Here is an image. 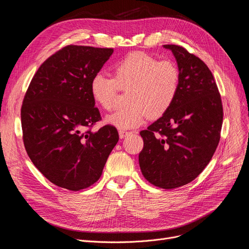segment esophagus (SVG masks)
<instances>
[{
  "label": "esophagus",
  "instance_id": "obj_1",
  "mask_svg": "<svg viewBox=\"0 0 249 249\" xmlns=\"http://www.w3.org/2000/svg\"><path fill=\"white\" fill-rule=\"evenodd\" d=\"M130 133H132V132H128V131H125V130H119V136H120V138L126 137Z\"/></svg>",
  "mask_w": 249,
  "mask_h": 249
}]
</instances>
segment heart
<instances>
[{"instance_id": "b5f03b06", "label": "heart", "mask_w": 249, "mask_h": 249, "mask_svg": "<svg viewBox=\"0 0 249 249\" xmlns=\"http://www.w3.org/2000/svg\"><path fill=\"white\" fill-rule=\"evenodd\" d=\"M180 86V71L169 59L159 60L145 52H133L117 62L113 78L102 73L90 80L93 100L105 110L114 106L118 90H128L124 107L105 118V122L119 129H132L149 119L164 115L175 103Z\"/></svg>"}]
</instances>
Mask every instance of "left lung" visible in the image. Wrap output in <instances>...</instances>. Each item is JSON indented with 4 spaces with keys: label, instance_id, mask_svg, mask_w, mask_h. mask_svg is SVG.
Instances as JSON below:
<instances>
[{
    "label": "left lung",
    "instance_id": "8db88e82",
    "mask_svg": "<svg viewBox=\"0 0 249 249\" xmlns=\"http://www.w3.org/2000/svg\"><path fill=\"white\" fill-rule=\"evenodd\" d=\"M180 71L178 95L162 117L142 130L141 173L150 184L176 189L197 178L210 162L220 140L223 108L214 76L199 57L167 44Z\"/></svg>",
    "mask_w": 249,
    "mask_h": 249
}]
</instances>
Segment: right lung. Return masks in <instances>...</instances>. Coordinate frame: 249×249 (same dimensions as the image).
Segmentation results:
<instances>
[{
	"mask_svg": "<svg viewBox=\"0 0 249 249\" xmlns=\"http://www.w3.org/2000/svg\"><path fill=\"white\" fill-rule=\"evenodd\" d=\"M113 48L68 45L48 57L34 74L21 108L24 146L33 164L60 188L80 191L100 178L119 140L101 120L89 84Z\"/></svg>",
	"mask_w": 249,
	"mask_h": 249,
	"instance_id": "1",
	"label": "right lung"
}]
</instances>
